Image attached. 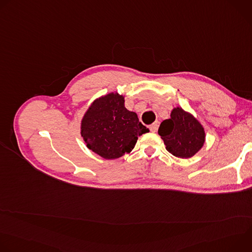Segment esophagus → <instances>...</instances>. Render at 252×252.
Listing matches in <instances>:
<instances>
[{
	"label": "esophagus",
	"mask_w": 252,
	"mask_h": 252,
	"mask_svg": "<svg viewBox=\"0 0 252 252\" xmlns=\"http://www.w3.org/2000/svg\"><path fill=\"white\" fill-rule=\"evenodd\" d=\"M158 123H154L153 125H151V126H150V129H151V131H152V132H156V131H157V129H158Z\"/></svg>",
	"instance_id": "esophagus-1"
}]
</instances>
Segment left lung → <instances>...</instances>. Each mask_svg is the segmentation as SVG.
Wrapping results in <instances>:
<instances>
[{"instance_id": "left-lung-1", "label": "left lung", "mask_w": 252, "mask_h": 252, "mask_svg": "<svg viewBox=\"0 0 252 252\" xmlns=\"http://www.w3.org/2000/svg\"><path fill=\"white\" fill-rule=\"evenodd\" d=\"M166 151L176 158L193 157L205 141V131L201 124L182 107H174L170 119L163 121L158 128Z\"/></svg>"}]
</instances>
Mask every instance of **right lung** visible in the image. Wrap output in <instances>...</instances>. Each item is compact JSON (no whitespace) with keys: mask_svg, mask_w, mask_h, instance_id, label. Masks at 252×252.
Listing matches in <instances>:
<instances>
[{"mask_svg":"<svg viewBox=\"0 0 252 252\" xmlns=\"http://www.w3.org/2000/svg\"><path fill=\"white\" fill-rule=\"evenodd\" d=\"M149 131L135 113L126 109L125 96L117 93L94 100L81 124V134L88 149L105 159L129 154L138 136Z\"/></svg>","mask_w":252,"mask_h":252,"instance_id":"add662e5","label":"right lung"}]
</instances>
